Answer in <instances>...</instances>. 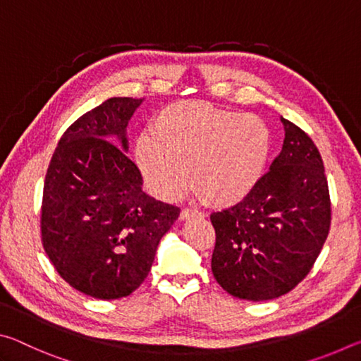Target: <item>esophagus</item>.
<instances>
[{
    "mask_svg": "<svg viewBox=\"0 0 361 361\" xmlns=\"http://www.w3.org/2000/svg\"><path fill=\"white\" fill-rule=\"evenodd\" d=\"M192 216H204V213L197 209H192V207H186V209L181 210V215H180L181 219H189Z\"/></svg>",
    "mask_w": 361,
    "mask_h": 361,
    "instance_id": "1",
    "label": "esophagus"
}]
</instances>
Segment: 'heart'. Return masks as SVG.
I'll use <instances>...</instances> for the list:
<instances>
[{"mask_svg": "<svg viewBox=\"0 0 361 361\" xmlns=\"http://www.w3.org/2000/svg\"><path fill=\"white\" fill-rule=\"evenodd\" d=\"M135 145V162L159 197L173 200L192 185L215 205L242 202L258 185L271 154L272 137L255 114L202 102L169 105Z\"/></svg>", "mask_w": 361, "mask_h": 361, "instance_id": "heart-1", "label": "heart"}]
</instances>
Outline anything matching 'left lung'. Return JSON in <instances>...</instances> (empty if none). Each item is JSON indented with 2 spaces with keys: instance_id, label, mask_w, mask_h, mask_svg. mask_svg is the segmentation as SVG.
<instances>
[{
  "instance_id": "obj_1",
  "label": "left lung",
  "mask_w": 361,
  "mask_h": 361,
  "mask_svg": "<svg viewBox=\"0 0 361 361\" xmlns=\"http://www.w3.org/2000/svg\"><path fill=\"white\" fill-rule=\"evenodd\" d=\"M282 122L283 146L271 170L242 202L210 215L213 276L229 295L248 301L276 299L302 282L331 226L319 148L293 122Z\"/></svg>"
}]
</instances>
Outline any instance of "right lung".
<instances>
[{"label": "right lung", "instance_id": "right-lung-1", "mask_svg": "<svg viewBox=\"0 0 361 361\" xmlns=\"http://www.w3.org/2000/svg\"><path fill=\"white\" fill-rule=\"evenodd\" d=\"M142 100L113 97L65 130L47 167L41 240L66 283L97 299H119L148 277L180 207L146 194L126 154V127Z\"/></svg>", "mask_w": 361, "mask_h": 361}]
</instances>
